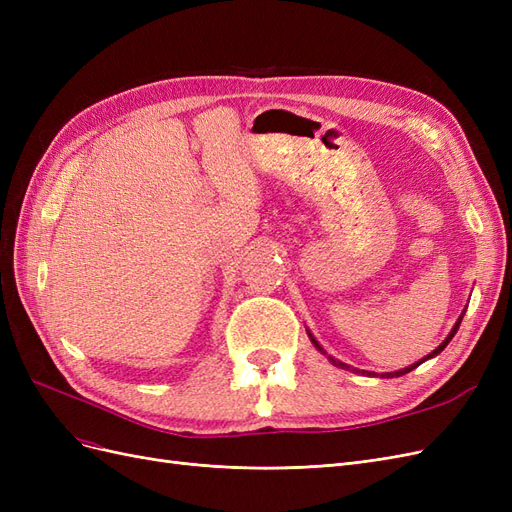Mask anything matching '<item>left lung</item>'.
Listing matches in <instances>:
<instances>
[{"label": "left lung", "mask_w": 512, "mask_h": 512, "mask_svg": "<svg viewBox=\"0 0 512 512\" xmlns=\"http://www.w3.org/2000/svg\"><path fill=\"white\" fill-rule=\"evenodd\" d=\"M463 314H466V309H463V312H461V316L457 318V322H455V327L451 329V333H448L446 335V339H444V342L436 348V350H433V352H429L427 356H423V359L421 361H416V363H412V365H408V367H404V369H397V371H386V374H376V371H367V369H354V367H350V365H346V363H342V361H337V359H333V356L331 354H327V352H324V348L318 344V339L312 335V333H309L307 331V335H309V339H312V344L316 346V350H320L322 354H327V359L335 365V367H339V369H350V371H354V374H361V376H371V378H399V376H404V374H408V371H412V369H416L418 365H421V363H425V361H429V359H433V356H438L446 346H448V342H451V339L455 337V333H457V329H459V324H461V320H463Z\"/></svg>", "instance_id": "obj_1"}]
</instances>
